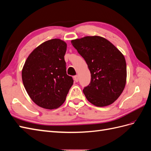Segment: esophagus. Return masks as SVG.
Instances as JSON below:
<instances>
[{
	"label": "esophagus",
	"mask_w": 151,
	"mask_h": 151,
	"mask_svg": "<svg viewBox=\"0 0 151 151\" xmlns=\"http://www.w3.org/2000/svg\"><path fill=\"white\" fill-rule=\"evenodd\" d=\"M74 80L76 82H78L79 81V76H74Z\"/></svg>",
	"instance_id": "obj_1"
}]
</instances>
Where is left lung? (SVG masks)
<instances>
[{
  "mask_svg": "<svg viewBox=\"0 0 151 151\" xmlns=\"http://www.w3.org/2000/svg\"><path fill=\"white\" fill-rule=\"evenodd\" d=\"M71 43L86 61L91 73V82L83 90L87 100L97 107L113 104L126 84V62L122 53L99 36L72 40Z\"/></svg>",
  "mask_w": 151,
  "mask_h": 151,
  "instance_id": "8db88e82",
  "label": "left lung"
}]
</instances>
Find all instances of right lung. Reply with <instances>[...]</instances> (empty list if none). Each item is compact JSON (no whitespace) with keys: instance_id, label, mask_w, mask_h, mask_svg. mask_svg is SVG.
I'll return each instance as SVG.
<instances>
[{"instance_id":"1","label":"right lung","mask_w":151,"mask_h":151,"mask_svg":"<svg viewBox=\"0 0 151 151\" xmlns=\"http://www.w3.org/2000/svg\"><path fill=\"white\" fill-rule=\"evenodd\" d=\"M67 43L47 40L29 55L22 70L24 86L31 100L44 109H56L64 103L73 83L67 74L64 56Z\"/></svg>"}]
</instances>
